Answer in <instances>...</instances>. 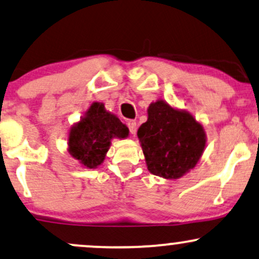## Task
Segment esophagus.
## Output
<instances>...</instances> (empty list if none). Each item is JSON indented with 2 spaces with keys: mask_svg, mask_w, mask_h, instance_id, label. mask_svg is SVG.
I'll return each instance as SVG.
<instances>
[{
  "mask_svg": "<svg viewBox=\"0 0 259 259\" xmlns=\"http://www.w3.org/2000/svg\"><path fill=\"white\" fill-rule=\"evenodd\" d=\"M127 127H129V132L132 135H135L136 129H138V124L135 120H129L127 121Z\"/></svg>",
  "mask_w": 259,
  "mask_h": 259,
  "instance_id": "34e87169",
  "label": "esophagus"
}]
</instances>
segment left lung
Listing matches in <instances>:
<instances>
[{"label":"left lung","instance_id":"obj_1","mask_svg":"<svg viewBox=\"0 0 259 259\" xmlns=\"http://www.w3.org/2000/svg\"><path fill=\"white\" fill-rule=\"evenodd\" d=\"M138 136L149 172L164 179H179L193 169L206 143L201 124L163 100L149 105Z\"/></svg>","mask_w":259,"mask_h":259}]
</instances>
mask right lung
Returning a JSON list of instances; mask_svg holds the SVG:
<instances>
[{"label": "right lung", "mask_w": 259, "mask_h": 259, "mask_svg": "<svg viewBox=\"0 0 259 259\" xmlns=\"http://www.w3.org/2000/svg\"><path fill=\"white\" fill-rule=\"evenodd\" d=\"M129 129L116 116L94 102L68 135V152L84 166L94 169L104 161L113 138L125 139Z\"/></svg>", "instance_id": "obj_1"}]
</instances>
